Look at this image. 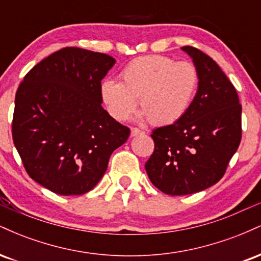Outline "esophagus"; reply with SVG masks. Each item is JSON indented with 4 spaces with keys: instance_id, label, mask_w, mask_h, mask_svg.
Segmentation results:
<instances>
[{
    "instance_id": "1",
    "label": "esophagus",
    "mask_w": 261,
    "mask_h": 261,
    "mask_svg": "<svg viewBox=\"0 0 261 261\" xmlns=\"http://www.w3.org/2000/svg\"><path fill=\"white\" fill-rule=\"evenodd\" d=\"M142 134V131L137 127H131V136H137V135Z\"/></svg>"
}]
</instances>
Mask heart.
I'll return each mask as SVG.
<instances>
[{
	"instance_id": "b5f03b06",
	"label": "heart",
	"mask_w": 261,
	"mask_h": 261,
	"mask_svg": "<svg viewBox=\"0 0 261 261\" xmlns=\"http://www.w3.org/2000/svg\"><path fill=\"white\" fill-rule=\"evenodd\" d=\"M120 80H106L100 86L101 99L113 118L125 120L139 98L142 116L155 126L180 120L200 85L195 65L162 55L133 60L122 68Z\"/></svg>"
}]
</instances>
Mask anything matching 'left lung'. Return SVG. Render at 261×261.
Returning <instances> with one entry per match:
<instances>
[{
	"instance_id": "1",
	"label": "left lung",
	"mask_w": 261,
	"mask_h": 261,
	"mask_svg": "<svg viewBox=\"0 0 261 261\" xmlns=\"http://www.w3.org/2000/svg\"><path fill=\"white\" fill-rule=\"evenodd\" d=\"M181 49L199 71V88L180 120L152 131L154 149L145 164L152 184L173 196L221 180L242 140V106L234 86L201 50Z\"/></svg>"
}]
</instances>
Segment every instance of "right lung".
Returning <instances> with one entry per match:
<instances>
[{
    "label": "right lung",
    "instance_id": "right-lung-1",
    "mask_svg": "<svg viewBox=\"0 0 261 261\" xmlns=\"http://www.w3.org/2000/svg\"><path fill=\"white\" fill-rule=\"evenodd\" d=\"M115 60L64 47L40 61L18 87L12 137L33 180L59 195L92 190L130 128L101 107V80Z\"/></svg>",
    "mask_w": 261,
    "mask_h": 261
}]
</instances>
